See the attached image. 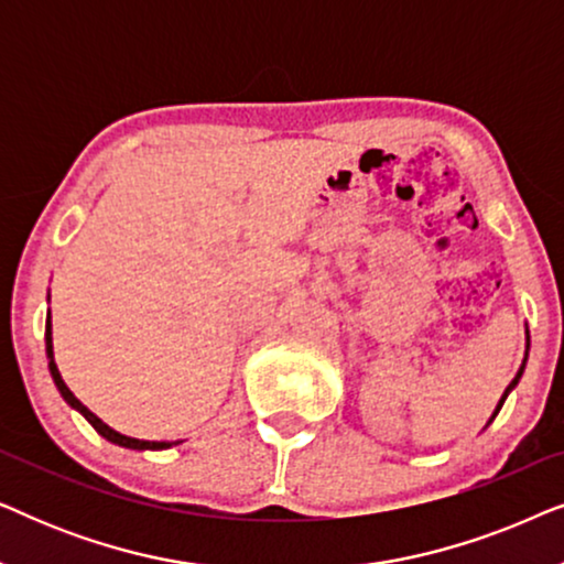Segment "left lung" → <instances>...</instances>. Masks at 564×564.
I'll return each mask as SVG.
<instances>
[{"label":"left lung","mask_w":564,"mask_h":564,"mask_svg":"<svg viewBox=\"0 0 564 564\" xmlns=\"http://www.w3.org/2000/svg\"><path fill=\"white\" fill-rule=\"evenodd\" d=\"M519 377H521V372H519V375H516V377H513V382H511V384H508V388H506V392H503V400H506V395H508V392H511V388H513V384H516V382H519ZM503 400H500V403H498V411H500V405H503Z\"/></svg>","instance_id":"8db88e82"}]
</instances>
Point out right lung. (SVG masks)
Wrapping results in <instances>:
<instances>
[{
  "instance_id": "1",
  "label": "right lung",
  "mask_w": 564,
  "mask_h": 564,
  "mask_svg": "<svg viewBox=\"0 0 564 564\" xmlns=\"http://www.w3.org/2000/svg\"><path fill=\"white\" fill-rule=\"evenodd\" d=\"M45 351H48V369H51V375H53V382H56V388H58V392L61 395H64V400L72 408H76V411H79L84 419H87L91 426L97 429V434H102L107 442H112V444H118V446H126V449H166V446H172L169 442H141V438H130V436H122V434H118V431L115 429H110L107 426V423H102L97 419L95 413L89 411L87 405L82 403L79 398L74 395L72 390L66 388V382L61 380V372H58V367H56V361H53V341H51V313H48V321H45Z\"/></svg>"
}]
</instances>
